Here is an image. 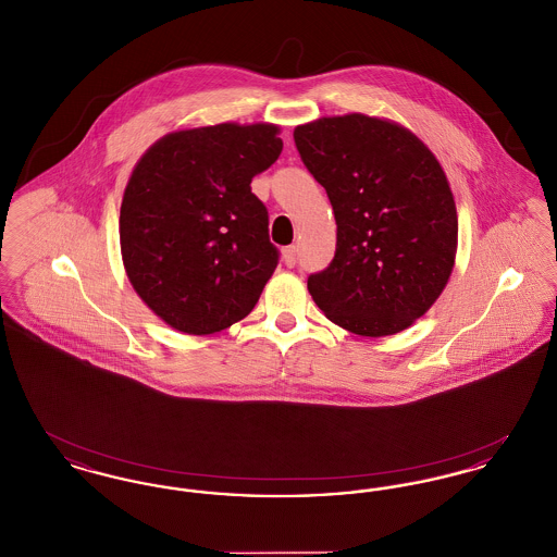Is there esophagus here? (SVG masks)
Wrapping results in <instances>:
<instances>
[{
    "mask_svg": "<svg viewBox=\"0 0 557 557\" xmlns=\"http://www.w3.org/2000/svg\"><path fill=\"white\" fill-rule=\"evenodd\" d=\"M282 259H284V263L288 267L296 265V246H286L282 250Z\"/></svg>",
    "mask_w": 557,
    "mask_h": 557,
    "instance_id": "34e87169",
    "label": "esophagus"
}]
</instances>
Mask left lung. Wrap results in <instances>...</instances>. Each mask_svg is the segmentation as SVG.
Listing matches in <instances>:
<instances>
[{"label":"left lung","instance_id":"1","mask_svg":"<svg viewBox=\"0 0 557 557\" xmlns=\"http://www.w3.org/2000/svg\"><path fill=\"white\" fill-rule=\"evenodd\" d=\"M294 144L338 225L332 263L307 280L319 309L359 336L409 327L455 263L457 211L438 160L413 133L366 114L300 125Z\"/></svg>","mask_w":557,"mask_h":557}]
</instances>
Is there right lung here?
Instances as JSON below:
<instances>
[{"mask_svg": "<svg viewBox=\"0 0 557 557\" xmlns=\"http://www.w3.org/2000/svg\"><path fill=\"white\" fill-rule=\"evenodd\" d=\"M275 125L221 123L159 139L133 169L119 234L129 282L171 327L246 318L280 263L250 182L282 154Z\"/></svg>", "mask_w": 557, "mask_h": 557, "instance_id": "obj_1", "label": "right lung"}]
</instances>
